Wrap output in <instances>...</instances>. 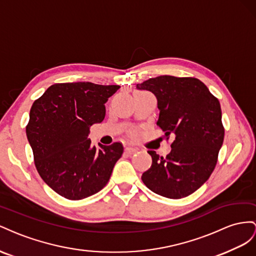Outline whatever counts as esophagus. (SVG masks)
Here are the masks:
<instances>
[{
    "label": "esophagus",
    "instance_id": "1",
    "mask_svg": "<svg viewBox=\"0 0 256 256\" xmlns=\"http://www.w3.org/2000/svg\"><path fill=\"white\" fill-rule=\"evenodd\" d=\"M124 151H126V153H128V154L130 156L136 152V149L134 147H126V149H124Z\"/></svg>",
    "mask_w": 256,
    "mask_h": 256
}]
</instances>
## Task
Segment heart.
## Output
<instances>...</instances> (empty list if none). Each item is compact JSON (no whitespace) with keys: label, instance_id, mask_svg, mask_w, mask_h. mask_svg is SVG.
Here are the masks:
<instances>
[{"label":"heart","instance_id":"heart-1","mask_svg":"<svg viewBox=\"0 0 256 256\" xmlns=\"http://www.w3.org/2000/svg\"><path fill=\"white\" fill-rule=\"evenodd\" d=\"M130 135H132V136L136 135V132H135V130H133V132H130Z\"/></svg>","mask_w":256,"mask_h":256}]
</instances>
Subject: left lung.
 <instances>
[{
  "label": "left lung",
  "mask_w": 256,
  "mask_h": 256,
  "mask_svg": "<svg viewBox=\"0 0 256 256\" xmlns=\"http://www.w3.org/2000/svg\"><path fill=\"white\" fill-rule=\"evenodd\" d=\"M137 89L156 96V124L166 140L174 137L166 158L148 151L152 165L142 180L160 196L184 198L205 184L216 165L224 140L220 102L194 77L158 76L138 84Z\"/></svg>",
  "instance_id": "left-lung-1"
}]
</instances>
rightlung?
Listing matches in <instances>:
<instances>
[{
    "label": "right lung",
    "mask_w": 256,
    "mask_h": 256,
    "mask_svg": "<svg viewBox=\"0 0 256 256\" xmlns=\"http://www.w3.org/2000/svg\"><path fill=\"white\" fill-rule=\"evenodd\" d=\"M120 86L68 82L50 86L34 100L26 128L40 176L72 200L100 192L122 153L121 142L91 144L90 128L104 120L108 98Z\"/></svg>",
    "instance_id": "1"
}]
</instances>
